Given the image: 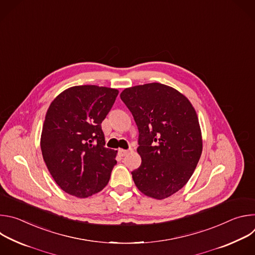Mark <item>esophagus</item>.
Listing matches in <instances>:
<instances>
[{"label":"esophagus","mask_w":255,"mask_h":255,"mask_svg":"<svg viewBox=\"0 0 255 255\" xmlns=\"http://www.w3.org/2000/svg\"><path fill=\"white\" fill-rule=\"evenodd\" d=\"M129 151L125 150V149H119V155L120 156H125Z\"/></svg>","instance_id":"34e87169"}]
</instances>
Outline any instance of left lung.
<instances>
[{"instance_id": "left-lung-1", "label": "left lung", "mask_w": 255, "mask_h": 255, "mask_svg": "<svg viewBox=\"0 0 255 255\" xmlns=\"http://www.w3.org/2000/svg\"><path fill=\"white\" fill-rule=\"evenodd\" d=\"M120 97L139 130L142 161L131 172L134 183L145 196L168 198L188 183L202 154L196 110L183 94L158 83L127 88Z\"/></svg>"}]
</instances>
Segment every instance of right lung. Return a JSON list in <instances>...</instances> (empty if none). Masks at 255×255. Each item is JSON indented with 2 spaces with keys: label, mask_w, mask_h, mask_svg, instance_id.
<instances>
[{
  "label": "right lung",
  "mask_w": 255,
  "mask_h": 255,
  "mask_svg": "<svg viewBox=\"0 0 255 255\" xmlns=\"http://www.w3.org/2000/svg\"><path fill=\"white\" fill-rule=\"evenodd\" d=\"M119 91L98 86H76L50 104L40 146L45 164L65 193L88 198L102 191L117 163V151L105 147L101 127Z\"/></svg>",
  "instance_id": "1"
}]
</instances>
